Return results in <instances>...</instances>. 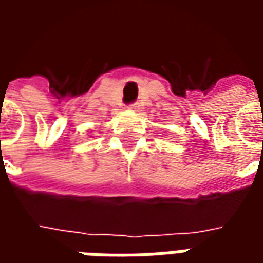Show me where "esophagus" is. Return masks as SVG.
I'll return each instance as SVG.
<instances>
[{
  "label": "esophagus",
  "instance_id": "esophagus-1",
  "mask_svg": "<svg viewBox=\"0 0 263 263\" xmlns=\"http://www.w3.org/2000/svg\"><path fill=\"white\" fill-rule=\"evenodd\" d=\"M128 109H131V111H138V109H139V104L138 103L129 104V105H128Z\"/></svg>",
  "mask_w": 263,
  "mask_h": 263
}]
</instances>
